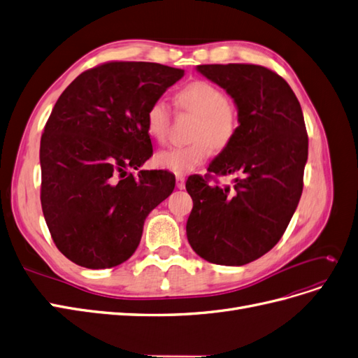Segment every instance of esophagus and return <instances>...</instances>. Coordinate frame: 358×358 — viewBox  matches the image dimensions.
Returning <instances> with one entry per match:
<instances>
[{"instance_id":"esophagus-1","label":"esophagus","mask_w":358,"mask_h":358,"mask_svg":"<svg viewBox=\"0 0 358 358\" xmlns=\"http://www.w3.org/2000/svg\"><path fill=\"white\" fill-rule=\"evenodd\" d=\"M176 188L178 189H185V178L176 176Z\"/></svg>"}]
</instances>
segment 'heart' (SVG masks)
Wrapping results in <instances>:
<instances>
[{
  "label": "heart",
  "instance_id": "heart-1",
  "mask_svg": "<svg viewBox=\"0 0 358 358\" xmlns=\"http://www.w3.org/2000/svg\"><path fill=\"white\" fill-rule=\"evenodd\" d=\"M176 104L182 110L197 115L194 124V142L169 148L157 154L155 161L175 175H188L212 155V150L229 145L239 127V113L227 100L224 91L208 80H194L176 92ZM171 113L166 101L155 100L148 107L146 129L158 143L169 136Z\"/></svg>",
  "mask_w": 358,
  "mask_h": 358
}]
</instances>
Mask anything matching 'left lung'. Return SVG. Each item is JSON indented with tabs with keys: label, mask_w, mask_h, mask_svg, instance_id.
Here are the masks:
<instances>
[{
	"label": "left lung",
	"mask_w": 358,
	"mask_h": 358,
	"mask_svg": "<svg viewBox=\"0 0 358 358\" xmlns=\"http://www.w3.org/2000/svg\"><path fill=\"white\" fill-rule=\"evenodd\" d=\"M234 100L239 127L208 167L237 173L233 187L189 176L191 248L206 262L243 266L268 252L285 233L303 191L308 134L296 94L275 71L254 64L197 66Z\"/></svg>",
	"instance_id": "obj_1"
}]
</instances>
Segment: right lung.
Segmentation results:
<instances>
[{
	"label": "right lung",
	"instance_id": "right-lung-1",
	"mask_svg": "<svg viewBox=\"0 0 358 358\" xmlns=\"http://www.w3.org/2000/svg\"><path fill=\"white\" fill-rule=\"evenodd\" d=\"M182 76L155 62H106L61 94L40 142V200L70 262L86 268L127 262L149 212L175 189L167 170H133L152 155L148 107Z\"/></svg>",
	"mask_w": 358,
	"mask_h": 358
}]
</instances>
